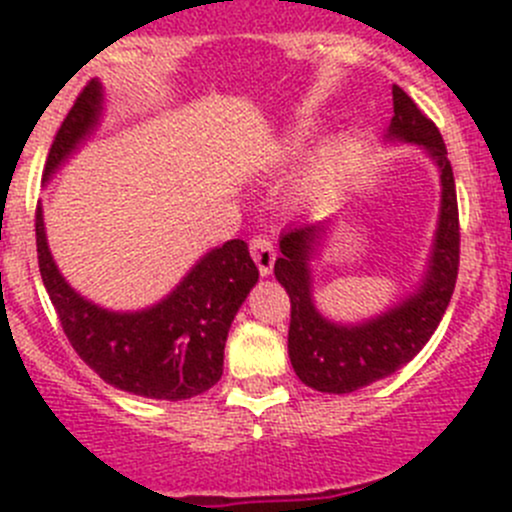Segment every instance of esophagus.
Returning a JSON list of instances; mask_svg holds the SVG:
<instances>
[{"instance_id": "obj_1", "label": "esophagus", "mask_w": 512, "mask_h": 512, "mask_svg": "<svg viewBox=\"0 0 512 512\" xmlns=\"http://www.w3.org/2000/svg\"><path fill=\"white\" fill-rule=\"evenodd\" d=\"M250 255L252 260H255L257 270H260L262 277H267L272 272V267H275V247H272V242L267 240V237L257 235L250 240Z\"/></svg>"}]
</instances>
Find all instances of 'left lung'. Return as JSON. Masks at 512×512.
Here are the masks:
<instances>
[{
  "label": "left lung",
  "instance_id": "1",
  "mask_svg": "<svg viewBox=\"0 0 512 512\" xmlns=\"http://www.w3.org/2000/svg\"><path fill=\"white\" fill-rule=\"evenodd\" d=\"M391 94L394 118L386 138L421 146L441 173V210L421 285L409 297L366 322H332L319 312L312 294V260L322 247L327 220H302L289 225L280 237L282 255L275 262V277L287 289L292 304L287 337L289 361L302 384L324 394H352L409 364L436 332L456 289L461 232L446 143L436 123L404 89L394 86Z\"/></svg>",
  "mask_w": 512,
  "mask_h": 512
}]
</instances>
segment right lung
<instances>
[{
	"label": "right lung",
	"instance_id": "obj_1",
	"mask_svg": "<svg viewBox=\"0 0 512 512\" xmlns=\"http://www.w3.org/2000/svg\"><path fill=\"white\" fill-rule=\"evenodd\" d=\"M101 113L103 86L94 79L51 143L44 180L96 131ZM36 252L41 280L76 354L106 384L146 399H193L218 384L230 324L260 277L247 242L227 240L205 252L158 304L111 312L64 280L46 242L41 205H36Z\"/></svg>",
	"mask_w": 512,
	"mask_h": 512
}]
</instances>
